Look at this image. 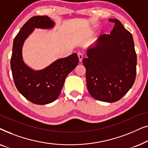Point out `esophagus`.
<instances>
[{"label": "esophagus", "instance_id": "obj_1", "mask_svg": "<svg viewBox=\"0 0 148 148\" xmlns=\"http://www.w3.org/2000/svg\"><path fill=\"white\" fill-rule=\"evenodd\" d=\"M78 58H79V62H82V60H83V55L81 53H78Z\"/></svg>", "mask_w": 148, "mask_h": 148}]
</instances>
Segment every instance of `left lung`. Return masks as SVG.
I'll return each mask as SVG.
<instances>
[{"mask_svg": "<svg viewBox=\"0 0 148 148\" xmlns=\"http://www.w3.org/2000/svg\"><path fill=\"white\" fill-rule=\"evenodd\" d=\"M109 21L114 23L112 31L87 48L83 63L91 96L111 103L120 100L134 84L137 55L130 32L118 19Z\"/></svg>", "mask_w": 148, "mask_h": 148, "instance_id": "8db88e82", "label": "left lung"}]
</instances>
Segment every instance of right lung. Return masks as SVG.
<instances>
[{
    "mask_svg": "<svg viewBox=\"0 0 148 148\" xmlns=\"http://www.w3.org/2000/svg\"><path fill=\"white\" fill-rule=\"evenodd\" d=\"M54 25L48 16H34L24 24L13 41L11 66L14 82L20 94L36 104H47L56 100L66 77L79 63L76 53L56 60L41 70H34L25 63L22 48L26 39L35 29H52Z\"/></svg>",
    "mask_w": 148,
    "mask_h": 148,
    "instance_id": "right-lung-1",
    "label": "right lung"
}]
</instances>
